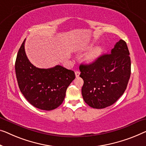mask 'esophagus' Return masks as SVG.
I'll return each instance as SVG.
<instances>
[{
	"mask_svg": "<svg viewBox=\"0 0 146 146\" xmlns=\"http://www.w3.org/2000/svg\"><path fill=\"white\" fill-rule=\"evenodd\" d=\"M75 76H76V77H79V75H80V72L79 71H76L75 72Z\"/></svg>",
	"mask_w": 146,
	"mask_h": 146,
	"instance_id": "1",
	"label": "esophagus"
}]
</instances>
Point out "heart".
<instances>
[{"instance_id": "b5f03b06", "label": "heart", "mask_w": 146, "mask_h": 146, "mask_svg": "<svg viewBox=\"0 0 146 146\" xmlns=\"http://www.w3.org/2000/svg\"><path fill=\"white\" fill-rule=\"evenodd\" d=\"M88 48V47L82 48V50H84ZM102 52H103V49H102V48L101 46H95L94 48L91 49L88 53L86 54V55L84 56V61H85L86 63L88 64H93V63L96 62V61L99 59L100 57L102 55Z\"/></svg>"}]
</instances>
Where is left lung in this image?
Wrapping results in <instances>:
<instances>
[{
  "mask_svg": "<svg viewBox=\"0 0 146 146\" xmlns=\"http://www.w3.org/2000/svg\"><path fill=\"white\" fill-rule=\"evenodd\" d=\"M129 54L127 43L120 40L110 54H103L93 64L80 65L82 98L90 107L107 108L123 94L131 72Z\"/></svg>",
  "mask_w": 146,
  "mask_h": 146,
  "instance_id": "left-lung-1",
  "label": "left lung"
}]
</instances>
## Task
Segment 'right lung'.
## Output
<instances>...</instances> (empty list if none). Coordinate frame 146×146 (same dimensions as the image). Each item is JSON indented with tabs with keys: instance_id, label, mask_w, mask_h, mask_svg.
Masks as SVG:
<instances>
[{
	"instance_id": "1",
	"label": "right lung",
	"mask_w": 146,
	"mask_h": 146,
	"mask_svg": "<svg viewBox=\"0 0 146 146\" xmlns=\"http://www.w3.org/2000/svg\"><path fill=\"white\" fill-rule=\"evenodd\" d=\"M25 42V39L17 52L15 64L19 90L34 107L53 110L64 102L67 87L75 78V73L61 66L49 69L34 66L26 56Z\"/></svg>"
}]
</instances>
